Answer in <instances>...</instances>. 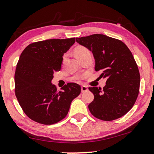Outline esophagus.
<instances>
[{"label":"esophagus","mask_w":154,"mask_h":154,"mask_svg":"<svg viewBox=\"0 0 154 154\" xmlns=\"http://www.w3.org/2000/svg\"><path fill=\"white\" fill-rule=\"evenodd\" d=\"M88 90V88L87 86L85 85H82L81 86V91H82V93H85V92H86Z\"/></svg>","instance_id":"1"}]
</instances>
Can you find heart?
<instances>
[{
	"instance_id": "obj_1",
	"label": "heart",
	"mask_w": 154,
	"mask_h": 154,
	"mask_svg": "<svg viewBox=\"0 0 154 154\" xmlns=\"http://www.w3.org/2000/svg\"><path fill=\"white\" fill-rule=\"evenodd\" d=\"M90 52L89 50L87 48L84 46H77L74 51V53H75V56L77 57V56H79V55L85 54V53Z\"/></svg>"
}]
</instances>
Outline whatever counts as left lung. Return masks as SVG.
<instances>
[{"instance_id": "obj_1", "label": "left lung", "mask_w": 154, "mask_h": 154, "mask_svg": "<svg viewBox=\"0 0 154 154\" xmlns=\"http://www.w3.org/2000/svg\"><path fill=\"white\" fill-rule=\"evenodd\" d=\"M76 41L92 51L95 71L106 78L103 91L89 88L94 95L88 105L91 113L103 121L122 117L132 109L139 93L140 76L131 51L121 40L105 35L77 38Z\"/></svg>"}]
</instances>
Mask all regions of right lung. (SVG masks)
<instances>
[{"label": "right lung", "mask_w": 154, "mask_h": 154, "mask_svg": "<svg viewBox=\"0 0 154 154\" xmlns=\"http://www.w3.org/2000/svg\"><path fill=\"white\" fill-rule=\"evenodd\" d=\"M75 38L50 39L29 44L22 51L16 68L15 95L29 119L43 125H53L68 114L72 101L81 87L68 83L57 91L52 85L54 72L61 70L63 54Z\"/></svg>", "instance_id": "1"}]
</instances>
